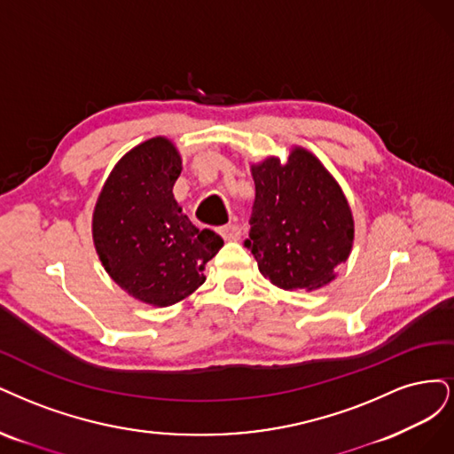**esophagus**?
Returning a JSON list of instances; mask_svg holds the SVG:
<instances>
[{"label": "esophagus", "mask_w": 454, "mask_h": 454, "mask_svg": "<svg viewBox=\"0 0 454 454\" xmlns=\"http://www.w3.org/2000/svg\"><path fill=\"white\" fill-rule=\"evenodd\" d=\"M218 233H221L224 241H238V239H239V236H241L239 228H238V226H233V224L221 226V228H218Z\"/></svg>", "instance_id": "1"}]
</instances>
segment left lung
Returning a JSON list of instances; mask_svg holds the SVG:
<instances>
[{
    "label": "left lung",
    "instance_id": "1",
    "mask_svg": "<svg viewBox=\"0 0 454 454\" xmlns=\"http://www.w3.org/2000/svg\"><path fill=\"white\" fill-rule=\"evenodd\" d=\"M256 198L245 247L260 273L285 290H317L335 279L355 239L340 184L309 151L270 156L251 168Z\"/></svg>",
    "mask_w": 454,
    "mask_h": 454
}]
</instances>
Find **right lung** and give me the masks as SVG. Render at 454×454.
I'll use <instances>...</instances> for the list:
<instances>
[{
  "instance_id": "right-lung-1",
  "label": "right lung",
  "mask_w": 454,
  "mask_h": 454,
  "mask_svg": "<svg viewBox=\"0 0 454 454\" xmlns=\"http://www.w3.org/2000/svg\"><path fill=\"white\" fill-rule=\"evenodd\" d=\"M181 169L169 139L137 145L113 168L92 216L96 253L111 279L156 307L192 294L224 245L213 230H198L175 201Z\"/></svg>"
}]
</instances>
